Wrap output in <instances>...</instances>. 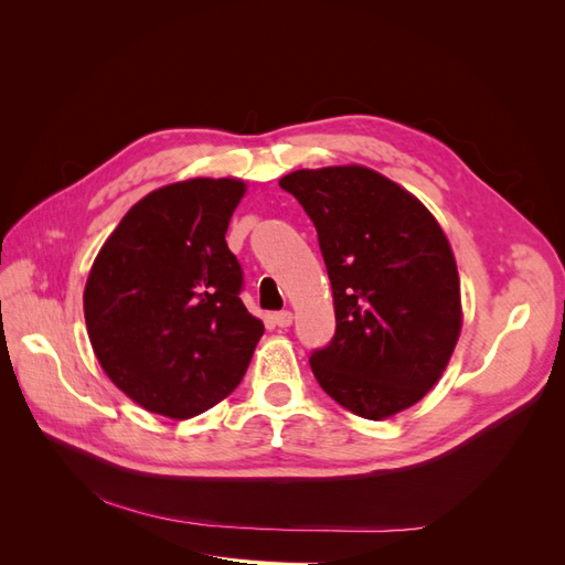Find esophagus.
I'll return each instance as SVG.
<instances>
[{
	"label": "esophagus",
	"mask_w": 565,
	"mask_h": 565,
	"mask_svg": "<svg viewBox=\"0 0 565 565\" xmlns=\"http://www.w3.org/2000/svg\"><path fill=\"white\" fill-rule=\"evenodd\" d=\"M273 322H276L278 328H289V324H292V313H289V311H280V313L273 316Z\"/></svg>",
	"instance_id": "esophagus-1"
}]
</instances>
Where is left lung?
<instances>
[{
	"mask_svg": "<svg viewBox=\"0 0 565 565\" xmlns=\"http://www.w3.org/2000/svg\"><path fill=\"white\" fill-rule=\"evenodd\" d=\"M318 231L337 332L313 351L322 391L382 422L419 403L461 332L459 273L436 216L363 164L297 169L280 179Z\"/></svg>",
	"mask_w": 565,
	"mask_h": 565,
	"instance_id": "obj_1",
	"label": "left lung"
}]
</instances>
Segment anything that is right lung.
<instances>
[{"label":"right lung","mask_w":565,"mask_h":565,"mask_svg":"<svg viewBox=\"0 0 565 565\" xmlns=\"http://www.w3.org/2000/svg\"><path fill=\"white\" fill-rule=\"evenodd\" d=\"M243 179H188L141 198L108 235L84 320L108 380L148 413L191 419L243 382L264 322L241 301L226 231Z\"/></svg>","instance_id":"1"}]
</instances>
